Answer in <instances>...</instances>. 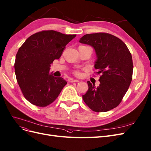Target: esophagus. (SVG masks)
<instances>
[{
    "label": "esophagus",
    "mask_w": 151,
    "mask_h": 151,
    "mask_svg": "<svg viewBox=\"0 0 151 151\" xmlns=\"http://www.w3.org/2000/svg\"><path fill=\"white\" fill-rule=\"evenodd\" d=\"M70 82H79V81L77 80V79H72L70 80Z\"/></svg>",
    "instance_id": "esophagus-1"
}]
</instances>
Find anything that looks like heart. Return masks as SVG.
Here are the masks:
<instances>
[{
	"mask_svg": "<svg viewBox=\"0 0 151 151\" xmlns=\"http://www.w3.org/2000/svg\"><path fill=\"white\" fill-rule=\"evenodd\" d=\"M76 74H79V72H76Z\"/></svg>",
	"mask_w": 151,
	"mask_h": 151,
	"instance_id": "obj_1",
	"label": "heart"
}]
</instances>
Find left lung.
Wrapping results in <instances>:
<instances>
[{"label":"left lung","instance_id":"8db88e82","mask_svg":"<svg viewBox=\"0 0 151 151\" xmlns=\"http://www.w3.org/2000/svg\"><path fill=\"white\" fill-rule=\"evenodd\" d=\"M79 42L92 46L97 59L94 68L101 74L96 87L88 81L89 89L83 100L93 111L107 112L121 103L132 78V58L127 45L116 36L99 32L84 35Z\"/></svg>","mask_w":151,"mask_h":151}]
</instances>
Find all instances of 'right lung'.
I'll return each instance as SVG.
<instances>
[{
	"mask_svg": "<svg viewBox=\"0 0 151 151\" xmlns=\"http://www.w3.org/2000/svg\"><path fill=\"white\" fill-rule=\"evenodd\" d=\"M76 34L44 30L26 39L19 48L14 64L16 79L24 96L39 107L52 103L67 82L49 73L50 64L59 59Z\"/></svg>",
	"mask_w": 151,
	"mask_h": 151,
	"instance_id": "right-lung-1",
	"label": "right lung"
}]
</instances>
